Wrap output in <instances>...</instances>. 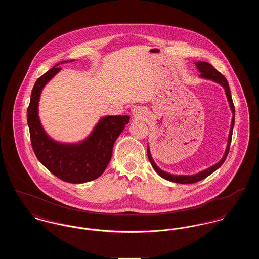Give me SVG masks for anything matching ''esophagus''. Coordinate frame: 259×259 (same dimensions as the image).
<instances>
[{"mask_svg":"<svg viewBox=\"0 0 259 259\" xmlns=\"http://www.w3.org/2000/svg\"><path fill=\"white\" fill-rule=\"evenodd\" d=\"M134 115H135V116H141V110L138 109V108L135 109V110H134Z\"/></svg>","mask_w":259,"mask_h":259,"instance_id":"esophagus-1","label":"esophagus"}]
</instances>
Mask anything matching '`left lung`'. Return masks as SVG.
Masks as SVG:
<instances>
[{
	"label": "left lung",
	"instance_id": "left-lung-1",
	"mask_svg": "<svg viewBox=\"0 0 259 259\" xmlns=\"http://www.w3.org/2000/svg\"><path fill=\"white\" fill-rule=\"evenodd\" d=\"M196 67H197L198 71L201 73L200 74V77L202 78H205V79H209V80H212L217 83H220L225 90V94H226V97L228 100V103H229V106H230V109L232 111V120H231V127H230V131H229V136H228V142H227V147L225 149V152L222 156V159L220 160V162H218L217 164L210 166L208 169L202 171V172H197L195 175H190V176H187V175H172L170 172H165L163 170H161L160 168L155 164L154 160L152 159L151 157V154H150V150H149V147L148 146V157L149 161H150V164L151 166L153 167V169L155 170V172H157L161 178L167 180V181H170L172 183H178V184H194V183H197L199 181H202L204 180L205 178H207L208 176H209L210 174L214 172L215 170H218L222 164L223 162L226 159L227 155H228V152H229V148H230V144H231V140H232V133H233V127H234L235 122V108L234 104H233V101H232V97H231V92H230V88H229V84L226 80V78L224 77L223 74H221L219 71H217L208 62L204 61H198L195 63Z\"/></svg>",
	"mask_w": 259,
	"mask_h": 259
}]
</instances>
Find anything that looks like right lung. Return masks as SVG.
I'll list each match as a JSON object with an SVG mask.
<instances>
[{"instance_id":"1","label":"right lung","mask_w":259,"mask_h":259,"mask_svg":"<svg viewBox=\"0 0 259 259\" xmlns=\"http://www.w3.org/2000/svg\"><path fill=\"white\" fill-rule=\"evenodd\" d=\"M71 60L70 62H72ZM55 65L40 77L33 87L27 110V122L31 143L38 161L54 176L71 184H83L99 178L106 170L112 155V148L128 124V115L102 117L85 140L76 144H64L51 139L44 130L38 118V101L42 88L60 72Z\"/></svg>"}]
</instances>
